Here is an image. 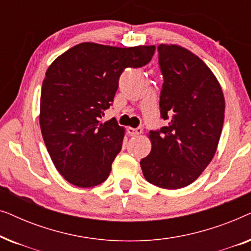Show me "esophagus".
Returning a JSON list of instances; mask_svg holds the SVG:
<instances>
[{
    "mask_svg": "<svg viewBox=\"0 0 251 251\" xmlns=\"http://www.w3.org/2000/svg\"><path fill=\"white\" fill-rule=\"evenodd\" d=\"M128 133L131 136H137L143 133V129L142 128H128Z\"/></svg>",
    "mask_w": 251,
    "mask_h": 251,
    "instance_id": "1",
    "label": "esophagus"
}]
</instances>
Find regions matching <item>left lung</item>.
I'll use <instances>...</instances> for the list:
<instances>
[{
    "mask_svg": "<svg viewBox=\"0 0 251 251\" xmlns=\"http://www.w3.org/2000/svg\"><path fill=\"white\" fill-rule=\"evenodd\" d=\"M163 74L161 116L168 126L150 131L151 153L140 161L149 183L178 190L197 180L211 162L224 123L225 98L217 77L197 54L160 44Z\"/></svg>",
    "mask_w": 251,
    "mask_h": 251,
    "instance_id": "1",
    "label": "left lung"
}]
</instances>
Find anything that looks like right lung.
Segmentation results:
<instances>
[{
  "mask_svg": "<svg viewBox=\"0 0 251 251\" xmlns=\"http://www.w3.org/2000/svg\"><path fill=\"white\" fill-rule=\"evenodd\" d=\"M155 46L119 48L94 42L72 47L48 67L42 83L40 126L51 160L68 183L92 187L107 179L126 129L109 108L126 68L142 67Z\"/></svg>",
  "mask_w": 251,
  "mask_h": 251,
  "instance_id": "right-lung-1",
  "label": "right lung"
}]
</instances>
